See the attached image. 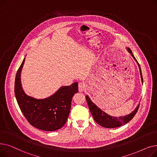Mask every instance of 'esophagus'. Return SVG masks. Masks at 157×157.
I'll return each mask as SVG.
<instances>
[{
    "instance_id": "34e87169",
    "label": "esophagus",
    "mask_w": 157,
    "mask_h": 157,
    "mask_svg": "<svg viewBox=\"0 0 157 157\" xmlns=\"http://www.w3.org/2000/svg\"><path fill=\"white\" fill-rule=\"evenodd\" d=\"M85 85L83 83H79V85H78V90L79 92H83L85 90Z\"/></svg>"
}]
</instances>
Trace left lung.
Segmentation results:
<instances>
[{
	"instance_id": "8db88e82",
	"label": "left lung",
	"mask_w": 157,
	"mask_h": 157,
	"mask_svg": "<svg viewBox=\"0 0 157 157\" xmlns=\"http://www.w3.org/2000/svg\"><path fill=\"white\" fill-rule=\"evenodd\" d=\"M127 50L131 54V55L132 56L134 60L137 62L139 67V69H140V72H141V77L142 79V82H143L141 69V67H140L139 63L136 59V58L134 56L132 52L131 49L130 48H127ZM86 99L89 107V109L92 114L94 120L98 123V125H100L101 126L105 128H116V127H118L123 125L126 124V123H127L128 121H130L134 118V117L137 113L139 108V105H138L133 112H132L130 114H128L127 116H125L123 117H120L118 118L113 117L109 116V115L106 114L105 113H104L101 109L98 108L96 105H95V104H94L91 101V100L90 99V98L87 95L86 96Z\"/></svg>"
}]
</instances>
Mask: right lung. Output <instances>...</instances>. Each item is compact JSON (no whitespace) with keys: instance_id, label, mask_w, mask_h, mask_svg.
Returning a JSON list of instances; mask_svg holds the SVG:
<instances>
[{"instance_id":"right-lung-1","label":"right lung","mask_w":157,"mask_h":157,"mask_svg":"<svg viewBox=\"0 0 157 157\" xmlns=\"http://www.w3.org/2000/svg\"><path fill=\"white\" fill-rule=\"evenodd\" d=\"M25 59L16 72L14 83L15 97L22 113L32 126L40 130L55 131L61 128L68 118L72 97L78 92V83L62 86L44 99L28 96L23 90L20 79Z\"/></svg>"}]
</instances>
